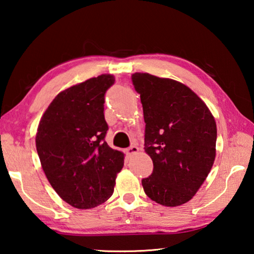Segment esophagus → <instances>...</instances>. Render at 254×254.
Wrapping results in <instances>:
<instances>
[{"instance_id": "obj_1", "label": "esophagus", "mask_w": 254, "mask_h": 254, "mask_svg": "<svg viewBox=\"0 0 254 254\" xmlns=\"http://www.w3.org/2000/svg\"><path fill=\"white\" fill-rule=\"evenodd\" d=\"M138 150H140V149H138V147L137 145H135V144H133V145H130L129 148H127L126 149V154L127 155H134V154H137L138 152Z\"/></svg>"}]
</instances>
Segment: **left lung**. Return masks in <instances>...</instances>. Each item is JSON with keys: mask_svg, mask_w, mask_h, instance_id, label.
<instances>
[{"mask_svg": "<svg viewBox=\"0 0 254 254\" xmlns=\"http://www.w3.org/2000/svg\"><path fill=\"white\" fill-rule=\"evenodd\" d=\"M131 82L145 123L144 150L154 163L142 186L166 207L186 203L209 175L216 155V123L206 104L183 83L147 72Z\"/></svg>", "mask_w": 254, "mask_h": 254, "instance_id": "left-lung-1", "label": "left lung"}]
</instances>
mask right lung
<instances>
[{
	"mask_svg": "<svg viewBox=\"0 0 254 254\" xmlns=\"http://www.w3.org/2000/svg\"><path fill=\"white\" fill-rule=\"evenodd\" d=\"M114 77L103 74L64 90L41 117L36 145L48 182L60 197L90 209L113 194L124 154L105 142V93Z\"/></svg>",
	"mask_w": 254,
	"mask_h": 254,
	"instance_id": "right-lung-1",
	"label": "right lung"
}]
</instances>
